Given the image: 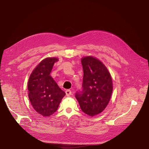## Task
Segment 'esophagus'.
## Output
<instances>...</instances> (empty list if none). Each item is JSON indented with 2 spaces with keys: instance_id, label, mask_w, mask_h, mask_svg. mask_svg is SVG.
Instances as JSON below:
<instances>
[{
  "instance_id": "esophagus-1",
  "label": "esophagus",
  "mask_w": 149,
  "mask_h": 149,
  "mask_svg": "<svg viewBox=\"0 0 149 149\" xmlns=\"http://www.w3.org/2000/svg\"><path fill=\"white\" fill-rule=\"evenodd\" d=\"M65 92H66V96H68V97L70 96V95L72 94V92H71V91H70V90H69V89L66 90Z\"/></svg>"
}]
</instances>
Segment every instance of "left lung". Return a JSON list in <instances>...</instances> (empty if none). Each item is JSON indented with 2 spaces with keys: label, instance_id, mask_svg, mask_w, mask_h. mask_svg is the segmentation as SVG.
Listing matches in <instances>:
<instances>
[{
  "label": "left lung",
  "instance_id": "left-lung-1",
  "mask_svg": "<svg viewBox=\"0 0 149 149\" xmlns=\"http://www.w3.org/2000/svg\"><path fill=\"white\" fill-rule=\"evenodd\" d=\"M83 79L81 91L75 97L82 111L93 116L102 112L110 101L113 84L107 68L99 60L91 56L81 58Z\"/></svg>",
  "mask_w": 149,
  "mask_h": 149
}]
</instances>
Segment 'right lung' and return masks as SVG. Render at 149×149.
I'll return each instance as SVG.
<instances>
[{
	"label": "right lung",
	"mask_w": 149,
	"mask_h": 149,
	"mask_svg": "<svg viewBox=\"0 0 149 149\" xmlns=\"http://www.w3.org/2000/svg\"><path fill=\"white\" fill-rule=\"evenodd\" d=\"M57 58L43 60L31 73L28 83V97L34 110L43 116L56 112L66 95L50 75Z\"/></svg>",
	"instance_id": "add662e5"
}]
</instances>
